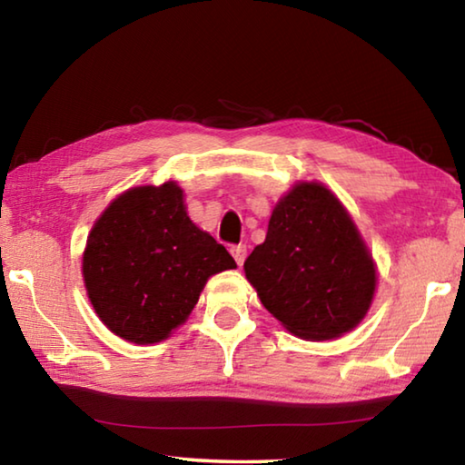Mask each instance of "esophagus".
<instances>
[{
	"label": "esophagus",
	"mask_w": 465,
	"mask_h": 465,
	"mask_svg": "<svg viewBox=\"0 0 465 465\" xmlns=\"http://www.w3.org/2000/svg\"><path fill=\"white\" fill-rule=\"evenodd\" d=\"M246 243H238V246L232 248V256L235 258V262H238V266L243 264V261H246Z\"/></svg>",
	"instance_id": "34e87169"
}]
</instances>
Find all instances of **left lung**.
<instances>
[{
	"instance_id": "left-lung-1",
	"label": "left lung",
	"mask_w": 465,
	"mask_h": 465,
	"mask_svg": "<svg viewBox=\"0 0 465 465\" xmlns=\"http://www.w3.org/2000/svg\"><path fill=\"white\" fill-rule=\"evenodd\" d=\"M243 272L281 326L305 341H332L357 328L377 287V266L359 227L316 180H302L281 196Z\"/></svg>"
}]
</instances>
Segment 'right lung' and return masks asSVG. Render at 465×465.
I'll return each mask as SVG.
<instances>
[{"mask_svg": "<svg viewBox=\"0 0 465 465\" xmlns=\"http://www.w3.org/2000/svg\"><path fill=\"white\" fill-rule=\"evenodd\" d=\"M230 269V252L191 222L174 180L116 196L92 225L82 256L94 312L133 344L166 341L191 316L207 281Z\"/></svg>", "mask_w": 465, "mask_h": 465, "instance_id": "obj_1", "label": "right lung"}]
</instances>
